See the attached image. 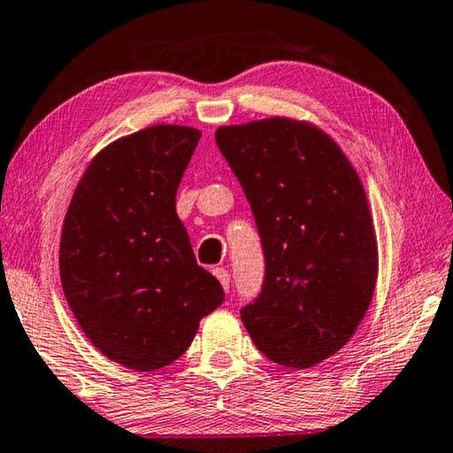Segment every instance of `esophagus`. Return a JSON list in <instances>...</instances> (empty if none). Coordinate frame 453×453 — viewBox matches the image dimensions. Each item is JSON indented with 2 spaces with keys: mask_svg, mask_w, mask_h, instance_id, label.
I'll return each mask as SVG.
<instances>
[{
  "mask_svg": "<svg viewBox=\"0 0 453 453\" xmlns=\"http://www.w3.org/2000/svg\"><path fill=\"white\" fill-rule=\"evenodd\" d=\"M213 274L215 278L219 280V284L224 286V290H229V272L226 268H213Z\"/></svg>",
  "mask_w": 453,
  "mask_h": 453,
  "instance_id": "obj_1",
  "label": "esophagus"
}]
</instances>
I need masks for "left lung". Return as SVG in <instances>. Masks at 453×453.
I'll list each match as a JSON object with an SVG mask.
<instances>
[{"label":"left lung","instance_id":"8db88e82","mask_svg":"<svg viewBox=\"0 0 453 453\" xmlns=\"http://www.w3.org/2000/svg\"><path fill=\"white\" fill-rule=\"evenodd\" d=\"M262 238V292L242 308L260 353L308 369L342 349L369 311L379 256L367 196L341 147L304 120L219 127Z\"/></svg>","mask_w":453,"mask_h":453}]
</instances>
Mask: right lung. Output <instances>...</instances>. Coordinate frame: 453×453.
<instances>
[{
    "mask_svg": "<svg viewBox=\"0 0 453 453\" xmlns=\"http://www.w3.org/2000/svg\"><path fill=\"white\" fill-rule=\"evenodd\" d=\"M201 131L155 125L104 147L64 218L60 280L95 347L134 371L177 361L224 303L193 256L175 196Z\"/></svg>",
    "mask_w": 453,
    "mask_h": 453,
    "instance_id": "right-lung-1",
    "label": "right lung"
}]
</instances>
